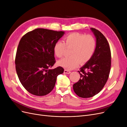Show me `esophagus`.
I'll list each match as a JSON object with an SVG mask.
<instances>
[{
	"label": "esophagus",
	"instance_id": "34e87169",
	"mask_svg": "<svg viewBox=\"0 0 127 127\" xmlns=\"http://www.w3.org/2000/svg\"><path fill=\"white\" fill-rule=\"evenodd\" d=\"M71 72L69 70H64V74H70Z\"/></svg>",
	"mask_w": 127,
	"mask_h": 127
}]
</instances>
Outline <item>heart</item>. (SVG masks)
I'll return each instance as SVG.
<instances>
[{
    "label": "heart",
    "instance_id": "1",
    "mask_svg": "<svg viewBox=\"0 0 127 127\" xmlns=\"http://www.w3.org/2000/svg\"><path fill=\"white\" fill-rule=\"evenodd\" d=\"M64 41H58L56 42L53 46V52L57 57L61 58L64 55L66 47L72 49L69 53L70 57L64 58L57 63L59 66L66 69H73L79 63L82 64L86 63L94 53L96 41L91 35L72 33L64 37Z\"/></svg>",
    "mask_w": 127,
    "mask_h": 127
}]
</instances>
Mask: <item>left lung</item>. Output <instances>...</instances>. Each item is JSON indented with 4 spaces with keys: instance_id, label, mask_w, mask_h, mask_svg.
<instances>
[{
    "instance_id": "left-lung-1",
    "label": "left lung",
    "mask_w": 127,
    "mask_h": 127,
    "mask_svg": "<svg viewBox=\"0 0 127 127\" xmlns=\"http://www.w3.org/2000/svg\"><path fill=\"white\" fill-rule=\"evenodd\" d=\"M96 38V47L91 59L78 71L80 78L73 85V90L78 96L91 97L100 92L109 78L111 55L108 42L97 30L91 28Z\"/></svg>"
}]
</instances>
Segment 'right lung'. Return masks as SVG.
<instances>
[{
	"mask_svg": "<svg viewBox=\"0 0 127 127\" xmlns=\"http://www.w3.org/2000/svg\"><path fill=\"white\" fill-rule=\"evenodd\" d=\"M64 31L36 29L22 37L16 52L15 64L18 78L29 93L47 95L53 89L57 77L64 69L51 68L55 63L53 46Z\"/></svg>",
	"mask_w": 127,
	"mask_h": 127,
	"instance_id": "1",
	"label": "right lung"
}]
</instances>
